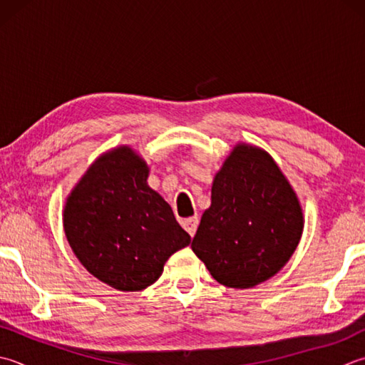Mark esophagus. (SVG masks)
<instances>
[{
  "label": "esophagus",
  "mask_w": 365,
  "mask_h": 365,
  "mask_svg": "<svg viewBox=\"0 0 365 365\" xmlns=\"http://www.w3.org/2000/svg\"><path fill=\"white\" fill-rule=\"evenodd\" d=\"M197 225H199V218L197 217H192L183 221V227L187 230V232L191 235V237H195L196 230H197Z\"/></svg>",
  "instance_id": "esophagus-1"
}]
</instances>
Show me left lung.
<instances>
[{
    "label": "left lung",
    "instance_id": "1",
    "mask_svg": "<svg viewBox=\"0 0 365 365\" xmlns=\"http://www.w3.org/2000/svg\"><path fill=\"white\" fill-rule=\"evenodd\" d=\"M302 230V207L272 156L237 144L213 178L191 248L218 283L245 289L289 261Z\"/></svg>",
    "mask_w": 365,
    "mask_h": 365
}]
</instances>
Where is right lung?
I'll return each mask as SVG.
<instances>
[{"label": "right lung", "mask_w": 365, "mask_h": 365, "mask_svg": "<svg viewBox=\"0 0 365 365\" xmlns=\"http://www.w3.org/2000/svg\"><path fill=\"white\" fill-rule=\"evenodd\" d=\"M148 166L130 147L99 156L71 191L64 234L82 266L118 291H142L191 237L147 185Z\"/></svg>", "instance_id": "obj_1"}]
</instances>
